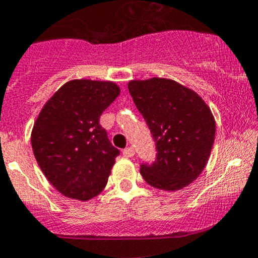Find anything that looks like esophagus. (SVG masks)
<instances>
[{"mask_svg": "<svg viewBox=\"0 0 258 258\" xmlns=\"http://www.w3.org/2000/svg\"><path fill=\"white\" fill-rule=\"evenodd\" d=\"M135 155L134 147H127V149L123 150V156L124 157H132Z\"/></svg>", "mask_w": 258, "mask_h": 258, "instance_id": "esophagus-1", "label": "esophagus"}]
</instances>
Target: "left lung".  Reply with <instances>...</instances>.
I'll list each match as a JSON object with an SVG mask.
<instances>
[{
	"label": "left lung",
	"instance_id": "8db88e82",
	"mask_svg": "<svg viewBox=\"0 0 258 258\" xmlns=\"http://www.w3.org/2000/svg\"><path fill=\"white\" fill-rule=\"evenodd\" d=\"M128 91L156 142V160L140 169L145 181L166 191L191 184L206 167L216 136L208 104L172 79L130 81Z\"/></svg>",
	"mask_w": 258,
	"mask_h": 258
}]
</instances>
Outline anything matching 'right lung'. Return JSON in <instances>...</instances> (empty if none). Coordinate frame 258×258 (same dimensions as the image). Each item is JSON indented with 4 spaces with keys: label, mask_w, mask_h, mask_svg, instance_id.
Returning <instances> with one entry per match:
<instances>
[{
    "label": "right lung",
    "mask_w": 258,
    "mask_h": 258,
    "mask_svg": "<svg viewBox=\"0 0 258 258\" xmlns=\"http://www.w3.org/2000/svg\"><path fill=\"white\" fill-rule=\"evenodd\" d=\"M119 92L114 82L73 79L40 111L31 131L32 151L45 177L64 197L86 202L106 187L119 151L99 117Z\"/></svg>",
    "instance_id": "add662e5"
}]
</instances>
